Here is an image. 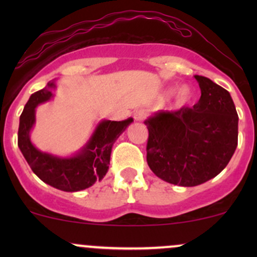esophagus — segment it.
I'll list each match as a JSON object with an SVG mask.
<instances>
[{"label": "esophagus", "mask_w": 257, "mask_h": 257, "mask_svg": "<svg viewBox=\"0 0 257 257\" xmlns=\"http://www.w3.org/2000/svg\"><path fill=\"white\" fill-rule=\"evenodd\" d=\"M133 116H134V119L137 120V122H141V120L145 119L146 111L145 110H137V111H134Z\"/></svg>", "instance_id": "obj_1"}]
</instances>
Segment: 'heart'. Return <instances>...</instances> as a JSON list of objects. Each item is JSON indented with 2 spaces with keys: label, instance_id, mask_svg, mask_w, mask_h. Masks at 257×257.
Returning <instances> with one entry per match:
<instances>
[{
  "label": "heart",
  "instance_id": "heart-1",
  "mask_svg": "<svg viewBox=\"0 0 257 257\" xmlns=\"http://www.w3.org/2000/svg\"><path fill=\"white\" fill-rule=\"evenodd\" d=\"M174 90L175 89L172 88V89L169 90V93H173ZM190 96H191V89L187 87V85H182V87H180L179 89L176 90V102H178L179 105L185 104V102L190 99Z\"/></svg>",
  "mask_w": 257,
  "mask_h": 257
}]
</instances>
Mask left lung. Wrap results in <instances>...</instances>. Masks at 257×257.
<instances>
[{
	"mask_svg": "<svg viewBox=\"0 0 257 257\" xmlns=\"http://www.w3.org/2000/svg\"><path fill=\"white\" fill-rule=\"evenodd\" d=\"M199 101L193 107L156 112L149 129L147 164L159 179L192 187L215 178L238 145V114L225 88L196 75Z\"/></svg>",
	"mask_w": 257,
	"mask_h": 257,
	"instance_id": "1",
	"label": "left lung"
}]
</instances>
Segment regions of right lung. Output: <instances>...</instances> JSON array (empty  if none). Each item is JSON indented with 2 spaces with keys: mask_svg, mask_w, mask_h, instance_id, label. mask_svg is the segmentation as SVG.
I'll return each instance as SVG.
<instances>
[{
  "mask_svg": "<svg viewBox=\"0 0 257 257\" xmlns=\"http://www.w3.org/2000/svg\"><path fill=\"white\" fill-rule=\"evenodd\" d=\"M54 82H49L46 88L36 91L26 102L20 116L18 131V146L28 164L36 175L46 184L65 192H77L85 190L106 175L110 164L111 150L114 141L133 122L125 120H101L94 131L89 141L77 155L61 158L49 153L41 152L32 145L30 132L35 124V112L37 105L53 96Z\"/></svg>",
  "mask_w": 257,
  "mask_h": 257,
  "instance_id": "add662e5",
  "label": "right lung"
}]
</instances>
